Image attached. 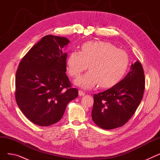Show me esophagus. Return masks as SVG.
Returning <instances> with one entry per match:
<instances>
[{"label":"esophagus","instance_id":"esophagus-1","mask_svg":"<svg viewBox=\"0 0 160 160\" xmlns=\"http://www.w3.org/2000/svg\"><path fill=\"white\" fill-rule=\"evenodd\" d=\"M78 95H79V96H84L85 93L83 91H82V90H79L78 91Z\"/></svg>","mask_w":160,"mask_h":160}]
</instances>
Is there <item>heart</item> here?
Here are the masks:
<instances>
[{
    "mask_svg": "<svg viewBox=\"0 0 160 160\" xmlns=\"http://www.w3.org/2000/svg\"><path fill=\"white\" fill-rule=\"evenodd\" d=\"M89 71L75 80V84L83 89H91L99 84L100 88H110L119 83L128 69V54L109 42L89 41L83 44L80 51H71L67 58L69 74L77 77L85 71Z\"/></svg>",
    "mask_w": 160,
    "mask_h": 160,
    "instance_id": "1",
    "label": "heart"
}]
</instances>
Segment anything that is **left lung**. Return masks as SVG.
Listing matches in <instances>:
<instances>
[{
  "label": "left lung",
  "instance_id": "left-lung-1",
  "mask_svg": "<svg viewBox=\"0 0 160 160\" xmlns=\"http://www.w3.org/2000/svg\"><path fill=\"white\" fill-rule=\"evenodd\" d=\"M145 74L141 63L132 64L127 75L110 89L93 96L91 116L102 129L122 127L136 112L143 96Z\"/></svg>",
  "mask_w": 160,
  "mask_h": 160
}]
</instances>
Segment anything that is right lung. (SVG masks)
<instances>
[{"mask_svg": "<svg viewBox=\"0 0 160 160\" xmlns=\"http://www.w3.org/2000/svg\"><path fill=\"white\" fill-rule=\"evenodd\" d=\"M69 40L47 35L21 60L15 76V100L23 114L41 127L55 124L69 102L78 96L65 73Z\"/></svg>", "mask_w": 160, "mask_h": 160, "instance_id": "obj_1", "label": "right lung"}]
</instances>
